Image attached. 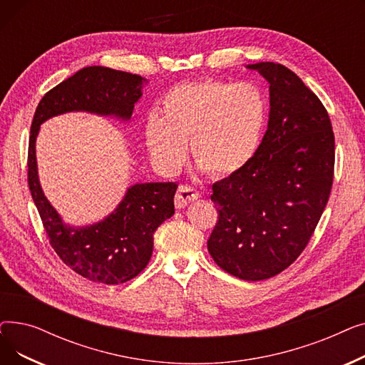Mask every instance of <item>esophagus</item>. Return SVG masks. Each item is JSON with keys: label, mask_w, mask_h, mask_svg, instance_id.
Instances as JSON below:
<instances>
[{"label": "esophagus", "mask_w": 365, "mask_h": 365, "mask_svg": "<svg viewBox=\"0 0 365 365\" xmlns=\"http://www.w3.org/2000/svg\"><path fill=\"white\" fill-rule=\"evenodd\" d=\"M200 197H201V194L198 192L195 187L187 186V185H182V186H179L178 192H176L175 204H176L178 208H183L189 202H194L195 200H198Z\"/></svg>", "instance_id": "1"}]
</instances>
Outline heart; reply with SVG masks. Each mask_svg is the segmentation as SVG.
Instances as JSON below:
<instances>
[{
  "label": "heart",
  "mask_w": 365,
  "mask_h": 365,
  "mask_svg": "<svg viewBox=\"0 0 365 365\" xmlns=\"http://www.w3.org/2000/svg\"><path fill=\"white\" fill-rule=\"evenodd\" d=\"M267 123V102L253 83L202 80L173 87L163 99L161 117L150 113L143 138L152 163L176 171L186 158L210 176L227 178L253 160Z\"/></svg>",
  "instance_id": "obj_1"
}]
</instances>
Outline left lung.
<instances>
[{
  "label": "left lung",
  "instance_id": "left-lung-1",
  "mask_svg": "<svg viewBox=\"0 0 365 365\" xmlns=\"http://www.w3.org/2000/svg\"><path fill=\"white\" fill-rule=\"evenodd\" d=\"M247 68L269 83V121L253 160L213 185L219 220L207 247L227 274L260 281L308 245L331 192L334 134L327 109L293 71Z\"/></svg>",
  "mask_w": 365,
  "mask_h": 365
}]
</instances>
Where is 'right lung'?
Returning a JSON list of instances; mask_svg holds the SVG:
<instances>
[{"instance_id": "obj_1", "label": "right lung", "mask_w": 365, "mask_h": 365, "mask_svg": "<svg viewBox=\"0 0 365 365\" xmlns=\"http://www.w3.org/2000/svg\"><path fill=\"white\" fill-rule=\"evenodd\" d=\"M148 80L140 75L105 66H87L44 94L38 103L29 136L28 183L54 252L78 275L108 285L138 277L149 263L157 227L175 215L178 185L136 183L102 222L73 227L63 223L46 198L38 179L35 140L40 125L56 115L83 110L131 118L134 103L142 98Z\"/></svg>"}]
</instances>
